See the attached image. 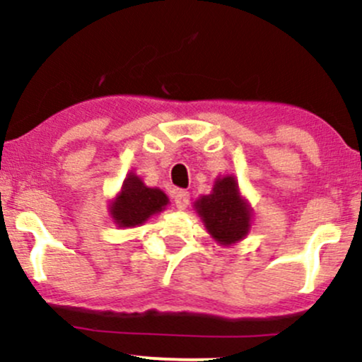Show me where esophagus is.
<instances>
[{
    "label": "esophagus",
    "instance_id": "obj_1",
    "mask_svg": "<svg viewBox=\"0 0 362 362\" xmlns=\"http://www.w3.org/2000/svg\"><path fill=\"white\" fill-rule=\"evenodd\" d=\"M174 203H176L177 209L185 210L189 203V193L185 192V189H177V192L174 193Z\"/></svg>",
    "mask_w": 362,
    "mask_h": 362
}]
</instances>
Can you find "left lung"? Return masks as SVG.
Wrapping results in <instances>:
<instances>
[{"mask_svg": "<svg viewBox=\"0 0 362 362\" xmlns=\"http://www.w3.org/2000/svg\"><path fill=\"white\" fill-rule=\"evenodd\" d=\"M194 210L218 245H234L250 233L251 206L239 193L233 174L215 180L212 193L198 198Z\"/></svg>", "mask_w": 362, "mask_h": 362, "instance_id": "left-lung-1", "label": "left lung"}]
</instances>
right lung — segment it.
I'll use <instances>...</instances> for the list:
<instances>
[{"mask_svg":"<svg viewBox=\"0 0 362 362\" xmlns=\"http://www.w3.org/2000/svg\"><path fill=\"white\" fill-rule=\"evenodd\" d=\"M168 203L169 198L162 189L148 188L136 174L129 173L119 194L109 205V212L117 227H136L162 212Z\"/></svg>","mask_w":362,"mask_h":362,"instance_id":"1","label":"right lung"}]
</instances>
